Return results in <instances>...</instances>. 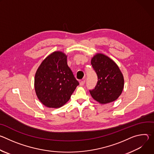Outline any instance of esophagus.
<instances>
[{"label": "esophagus", "instance_id": "esophagus-1", "mask_svg": "<svg viewBox=\"0 0 154 154\" xmlns=\"http://www.w3.org/2000/svg\"><path fill=\"white\" fill-rule=\"evenodd\" d=\"M85 80H82V81L80 82V86H83V85H85Z\"/></svg>", "mask_w": 154, "mask_h": 154}]
</instances>
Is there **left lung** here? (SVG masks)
I'll use <instances>...</instances> for the list:
<instances>
[{"mask_svg":"<svg viewBox=\"0 0 154 154\" xmlns=\"http://www.w3.org/2000/svg\"><path fill=\"white\" fill-rule=\"evenodd\" d=\"M91 63L98 80L94 89L90 90L92 97L101 104L116 100L121 94L124 85V77L118 66L102 54L95 55Z\"/></svg>","mask_w":154,"mask_h":154,"instance_id":"1","label":"left lung"}]
</instances>
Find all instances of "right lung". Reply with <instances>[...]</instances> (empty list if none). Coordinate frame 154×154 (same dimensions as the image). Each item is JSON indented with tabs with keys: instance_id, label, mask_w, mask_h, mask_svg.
<instances>
[{
	"instance_id": "add662e5",
	"label": "right lung",
	"mask_w": 154,
	"mask_h": 154,
	"mask_svg": "<svg viewBox=\"0 0 154 154\" xmlns=\"http://www.w3.org/2000/svg\"><path fill=\"white\" fill-rule=\"evenodd\" d=\"M79 85L67 63V56L56 51L42 61L35 76V90L40 102L49 108H60L71 98Z\"/></svg>"
}]
</instances>
